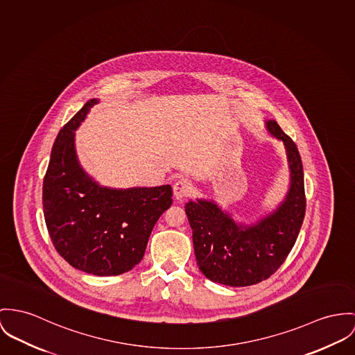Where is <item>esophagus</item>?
Instances as JSON below:
<instances>
[{
	"label": "esophagus",
	"mask_w": 355,
	"mask_h": 355,
	"mask_svg": "<svg viewBox=\"0 0 355 355\" xmlns=\"http://www.w3.org/2000/svg\"><path fill=\"white\" fill-rule=\"evenodd\" d=\"M173 191H174V196L177 200H181L184 197H188L191 194V185L189 184V181L187 180H180L174 184L173 187Z\"/></svg>",
	"instance_id": "esophagus-1"
}]
</instances>
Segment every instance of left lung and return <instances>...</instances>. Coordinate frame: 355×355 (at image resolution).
I'll list each match as a JSON object with an SVG mask.
<instances>
[{
  "label": "left lung",
  "mask_w": 355,
  "mask_h": 355,
  "mask_svg": "<svg viewBox=\"0 0 355 355\" xmlns=\"http://www.w3.org/2000/svg\"><path fill=\"white\" fill-rule=\"evenodd\" d=\"M265 125L284 143L289 164V189L273 212L243 224L212 200L197 198L185 205L200 272L228 286L255 285L275 273L295 245L305 215L299 150L275 120H266Z\"/></svg>",
  "instance_id": "1"
}]
</instances>
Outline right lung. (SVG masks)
Masks as SVG:
<instances>
[{
    "label": "right lung",
    "instance_id": "add662e5",
    "mask_svg": "<svg viewBox=\"0 0 355 355\" xmlns=\"http://www.w3.org/2000/svg\"><path fill=\"white\" fill-rule=\"evenodd\" d=\"M89 100L59 131L43 181V209L59 255L85 273L130 272L141 261L151 231L173 202L170 185L113 189L94 181L78 161L76 131Z\"/></svg>",
    "mask_w": 355,
    "mask_h": 355
}]
</instances>
